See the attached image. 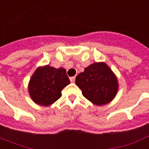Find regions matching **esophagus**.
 <instances>
[{
	"label": "esophagus",
	"instance_id": "esophagus-1",
	"mask_svg": "<svg viewBox=\"0 0 149 149\" xmlns=\"http://www.w3.org/2000/svg\"><path fill=\"white\" fill-rule=\"evenodd\" d=\"M75 80H76V77H70V81L72 82V83L75 82Z\"/></svg>",
	"mask_w": 149,
	"mask_h": 149
}]
</instances>
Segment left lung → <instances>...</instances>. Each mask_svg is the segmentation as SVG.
I'll return each instance as SVG.
<instances>
[{
	"label": "left lung",
	"instance_id": "8db88e82",
	"mask_svg": "<svg viewBox=\"0 0 149 149\" xmlns=\"http://www.w3.org/2000/svg\"><path fill=\"white\" fill-rule=\"evenodd\" d=\"M76 84L86 99L95 105L107 104L116 95L118 80L105 63H94L76 77Z\"/></svg>",
	"mask_w": 149,
	"mask_h": 149
}]
</instances>
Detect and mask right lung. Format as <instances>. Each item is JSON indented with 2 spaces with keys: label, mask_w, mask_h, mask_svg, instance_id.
I'll use <instances>...</instances> for the list:
<instances>
[{
  "label": "right lung",
  "mask_w": 149,
  "mask_h": 149,
  "mask_svg": "<svg viewBox=\"0 0 149 149\" xmlns=\"http://www.w3.org/2000/svg\"><path fill=\"white\" fill-rule=\"evenodd\" d=\"M69 83L65 69L46 65L36 69L30 80L28 90L34 102L49 106L61 96V90Z\"/></svg>",
  "instance_id": "add662e5"
}]
</instances>
